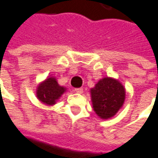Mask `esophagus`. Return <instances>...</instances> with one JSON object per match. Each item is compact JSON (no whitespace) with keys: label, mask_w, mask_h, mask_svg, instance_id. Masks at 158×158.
<instances>
[{"label":"esophagus","mask_w":158,"mask_h":158,"mask_svg":"<svg viewBox=\"0 0 158 158\" xmlns=\"http://www.w3.org/2000/svg\"><path fill=\"white\" fill-rule=\"evenodd\" d=\"M75 92L78 94L83 93V89L82 88H79V89H75Z\"/></svg>","instance_id":"34e87169"}]
</instances>
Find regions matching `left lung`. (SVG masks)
<instances>
[{"mask_svg": "<svg viewBox=\"0 0 158 158\" xmlns=\"http://www.w3.org/2000/svg\"><path fill=\"white\" fill-rule=\"evenodd\" d=\"M90 96L95 113L102 119H108L123 107L126 89L119 80L106 77L90 89Z\"/></svg>", "mask_w": 158, "mask_h": 158, "instance_id": "8db88e82", "label": "left lung"}]
</instances>
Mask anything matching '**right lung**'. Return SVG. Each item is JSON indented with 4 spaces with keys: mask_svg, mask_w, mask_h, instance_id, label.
Returning <instances> with one entry per match:
<instances>
[{
    "mask_svg": "<svg viewBox=\"0 0 158 158\" xmlns=\"http://www.w3.org/2000/svg\"><path fill=\"white\" fill-rule=\"evenodd\" d=\"M66 90L67 89L60 86L55 77H49L37 86V98L47 106H53Z\"/></svg>",
    "mask_w": 158,
    "mask_h": 158,
    "instance_id": "1",
    "label": "right lung"
}]
</instances>
